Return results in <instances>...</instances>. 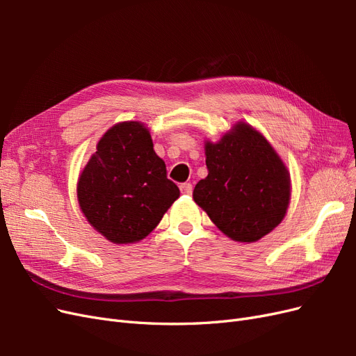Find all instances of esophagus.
Masks as SVG:
<instances>
[{
    "mask_svg": "<svg viewBox=\"0 0 356 356\" xmlns=\"http://www.w3.org/2000/svg\"><path fill=\"white\" fill-rule=\"evenodd\" d=\"M179 190H181L182 195H187V196H190L191 193H193V186L190 184V182H184V184H181V186H179Z\"/></svg>",
    "mask_w": 356,
    "mask_h": 356,
    "instance_id": "1",
    "label": "esophagus"
}]
</instances>
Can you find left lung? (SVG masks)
<instances>
[{"instance_id": "obj_1", "label": "left lung", "mask_w": 356, "mask_h": 356, "mask_svg": "<svg viewBox=\"0 0 356 356\" xmlns=\"http://www.w3.org/2000/svg\"><path fill=\"white\" fill-rule=\"evenodd\" d=\"M208 177L193 199L212 222L236 242H255L284 220L289 172L270 143L252 126L238 122L218 143H204Z\"/></svg>"}]
</instances>
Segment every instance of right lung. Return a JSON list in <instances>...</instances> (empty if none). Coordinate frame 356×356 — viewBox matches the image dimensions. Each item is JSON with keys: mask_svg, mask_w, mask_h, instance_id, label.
<instances>
[{"mask_svg": "<svg viewBox=\"0 0 356 356\" xmlns=\"http://www.w3.org/2000/svg\"><path fill=\"white\" fill-rule=\"evenodd\" d=\"M84 217L113 243H135L152 233L179 197L166 165L141 122L117 123L104 134L77 182Z\"/></svg>", "mask_w": 356, "mask_h": 356, "instance_id": "1", "label": "right lung"}]
</instances>
